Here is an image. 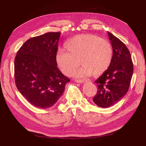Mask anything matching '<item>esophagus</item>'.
I'll use <instances>...</instances> for the list:
<instances>
[{
  "label": "esophagus",
  "mask_w": 146,
  "mask_h": 146,
  "mask_svg": "<svg viewBox=\"0 0 146 146\" xmlns=\"http://www.w3.org/2000/svg\"><path fill=\"white\" fill-rule=\"evenodd\" d=\"M75 82H76V83H79V84H82V83H84L85 81L84 80H78V79H76V80H75Z\"/></svg>",
  "instance_id": "34e87169"
}]
</instances>
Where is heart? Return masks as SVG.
I'll list each match as a JSON object with an SVG mask.
<instances>
[{
    "instance_id": "b5f03b06",
    "label": "heart",
    "mask_w": 146,
    "mask_h": 146,
    "mask_svg": "<svg viewBox=\"0 0 146 146\" xmlns=\"http://www.w3.org/2000/svg\"><path fill=\"white\" fill-rule=\"evenodd\" d=\"M66 52L60 50L56 62L62 73L70 75L79 66L83 67L74 75L76 76L102 75L111 66L113 48L106 39L94 34H81L70 39L64 45Z\"/></svg>"
}]
</instances>
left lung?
Instances as JSON below:
<instances>
[{"label":"left lung","instance_id":"obj_1","mask_svg":"<svg viewBox=\"0 0 146 146\" xmlns=\"http://www.w3.org/2000/svg\"><path fill=\"white\" fill-rule=\"evenodd\" d=\"M113 48V58L108 70L96 80L98 91L93 98L96 105L109 108L125 96L130 87L133 66L129 50L120 40L108 32Z\"/></svg>","mask_w":146,"mask_h":146}]
</instances>
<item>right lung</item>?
<instances>
[{"mask_svg": "<svg viewBox=\"0 0 146 146\" xmlns=\"http://www.w3.org/2000/svg\"><path fill=\"white\" fill-rule=\"evenodd\" d=\"M60 36V32H48L28 39L14 60L17 88L31 104L38 108L52 106L70 81L57 67Z\"/></svg>", "mask_w": 146, "mask_h": 146, "instance_id": "right-lung-1", "label": "right lung"}]
</instances>
